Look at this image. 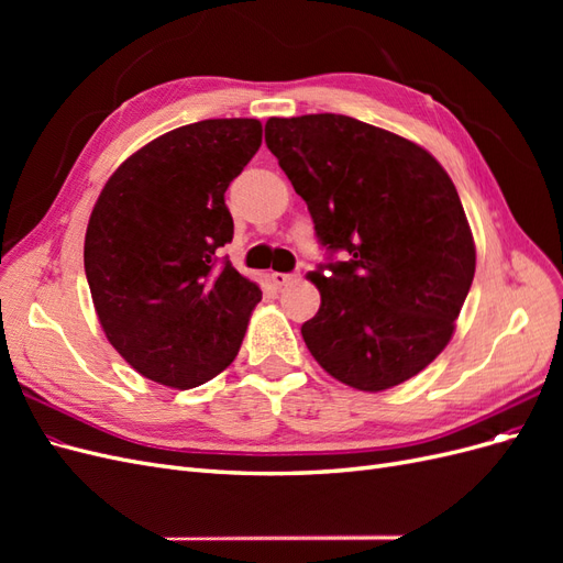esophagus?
<instances>
[{
    "label": "esophagus",
    "mask_w": 563,
    "mask_h": 563,
    "mask_svg": "<svg viewBox=\"0 0 563 563\" xmlns=\"http://www.w3.org/2000/svg\"><path fill=\"white\" fill-rule=\"evenodd\" d=\"M298 275L296 272H272V282H275V286H286L288 282H294Z\"/></svg>",
    "instance_id": "obj_1"
}]
</instances>
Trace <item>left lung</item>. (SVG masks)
I'll list each match as a JSON object with an SVG mask.
<instances>
[{"label": "left lung", "mask_w": 563, "mask_h": 563, "mask_svg": "<svg viewBox=\"0 0 563 563\" xmlns=\"http://www.w3.org/2000/svg\"><path fill=\"white\" fill-rule=\"evenodd\" d=\"M265 143L329 253L308 275L321 305L302 323L305 345L354 389L413 378L449 345L474 279L453 180L428 150L345 114L272 117Z\"/></svg>", "instance_id": "obj_1"}]
</instances>
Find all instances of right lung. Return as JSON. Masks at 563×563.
<instances>
[{
	"mask_svg": "<svg viewBox=\"0 0 563 563\" xmlns=\"http://www.w3.org/2000/svg\"><path fill=\"white\" fill-rule=\"evenodd\" d=\"M263 143L258 119H203L141 147L106 183L84 272L112 347L141 376L190 389L225 371L263 294L218 249L225 190Z\"/></svg>",
	"mask_w": 563,
	"mask_h": 563,
	"instance_id": "right-lung-1",
	"label": "right lung"
}]
</instances>
